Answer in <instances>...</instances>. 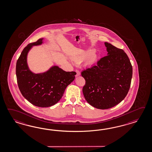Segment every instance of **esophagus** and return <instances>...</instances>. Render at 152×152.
Instances as JSON below:
<instances>
[{
  "label": "esophagus",
  "mask_w": 152,
  "mask_h": 152,
  "mask_svg": "<svg viewBox=\"0 0 152 152\" xmlns=\"http://www.w3.org/2000/svg\"><path fill=\"white\" fill-rule=\"evenodd\" d=\"M75 71H76V77H77V76H80V75H81V73H80V71H78V70H76Z\"/></svg>",
  "instance_id": "obj_1"
}]
</instances>
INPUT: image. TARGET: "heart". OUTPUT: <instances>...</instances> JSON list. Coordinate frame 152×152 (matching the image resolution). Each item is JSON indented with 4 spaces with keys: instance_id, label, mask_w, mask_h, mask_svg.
I'll return each mask as SVG.
<instances>
[{
    "instance_id": "b5f03b06",
    "label": "heart",
    "mask_w": 152,
    "mask_h": 152,
    "mask_svg": "<svg viewBox=\"0 0 152 152\" xmlns=\"http://www.w3.org/2000/svg\"><path fill=\"white\" fill-rule=\"evenodd\" d=\"M98 56L96 53H94L92 49H88L85 50L80 54L79 55L75 56L74 59L76 60L81 61L83 60V63L86 67L92 66L96 62Z\"/></svg>"
}]
</instances>
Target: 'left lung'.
I'll list each match as a JSON object with an SVG mask.
<instances>
[{"instance_id": "obj_1", "label": "left lung", "mask_w": 152, "mask_h": 152, "mask_svg": "<svg viewBox=\"0 0 152 152\" xmlns=\"http://www.w3.org/2000/svg\"><path fill=\"white\" fill-rule=\"evenodd\" d=\"M104 44L107 56L81 72L86 81L82 89L86 100L99 109L111 108L123 100L132 77V66L125 52L107 42Z\"/></svg>"}]
</instances>
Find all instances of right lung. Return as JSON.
Masks as SVG:
<instances>
[{"instance_id":"add662e5","label":"right lung","mask_w":152,"mask_h":152,"mask_svg":"<svg viewBox=\"0 0 152 152\" xmlns=\"http://www.w3.org/2000/svg\"><path fill=\"white\" fill-rule=\"evenodd\" d=\"M43 43V38L27 45L16 63V75L19 89L31 103L38 107H49L57 103L62 98L67 86L74 80L76 73L66 72L58 66L48 70L35 74L30 70L27 55L33 46Z\"/></svg>"}]
</instances>
